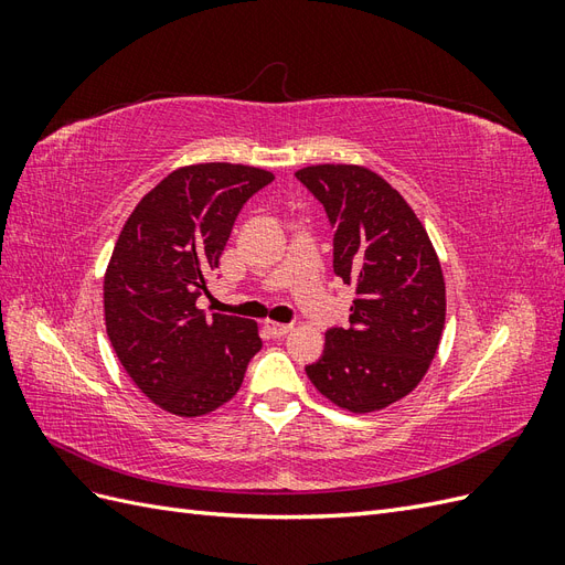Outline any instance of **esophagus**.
<instances>
[{
    "label": "esophagus",
    "instance_id": "1",
    "mask_svg": "<svg viewBox=\"0 0 565 565\" xmlns=\"http://www.w3.org/2000/svg\"><path fill=\"white\" fill-rule=\"evenodd\" d=\"M264 328H266V332H268L270 337H276V339L285 337L287 332H292V324H287V322H276V320H266V322H264Z\"/></svg>",
    "mask_w": 565,
    "mask_h": 565
}]
</instances>
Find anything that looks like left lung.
<instances>
[{
  "mask_svg": "<svg viewBox=\"0 0 565 565\" xmlns=\"http://www.w3.org/2000/svg\"><path fill=\"white\" fill-rule=\"evenodd\" d=\"M334 228V273L355 285L351 324L324 334L306 374L349 413H377L413 393L446 328V278L429 233L405 198L361 164H311L295 174Z\"/></svg>",
  "mask_w": 565,
  "mask_h": 565,
  "instance_id": "left-lung-1",
  "label": "left lung"
}]
</instances>
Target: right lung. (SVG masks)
<instances>
[{"instance_id": "add662e5", "label": "right lung", "mask_w": 565, "mask_h": 565, "mask_svg": "<svg viewBox=\"0 0 565 565\" xmlns=\"http://www.w3.org/2000/svg\"><path fill=\"white\" fill-rule=\"evenodd\" d=\"M273 174L202 162L174 169L141 198L119 233L104 278L110 344L134 384L177 417L228 403L262 349L254 320L198 309L237 212Z\"/></svg>"}]
</instances>
